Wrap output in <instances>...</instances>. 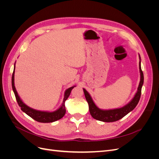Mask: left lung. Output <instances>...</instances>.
<instances>
[{
    "instance_id": "1",
    "label": "left lung",
    "mask_w": 159,
    "mask_h": 159,
    "mask_svg": "<svg viewBox=\"0 0 159 159\" xmlns=\"http://www.w3.org/2000/svg\"><path fill=\"white\" fill-rule=\"evenodd\" d=\"M139 71H140V82H139L137 92L134 94L133 99L130 101L127 104L124 105L123 107L121 108H116L112 109H99L94 103L92 98L91 97V95L88 92V91L83 88L85 99L87 100L89 105V113L93 118L103 122H114L121 119L135 108L141 98V89L144 82V75L141 70V56L139 54Z\"/></svg>"
}]
</instances>
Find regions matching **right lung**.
I'll return each instance as SVG.
<instances>
[{
  "label": "right lung",
  "instance_id": "1",
  "mask_svg": "<svg viewBox=\"0 0 159 159\" xmlns=\"http://www.w3.org/2000/svg\"><path fill=\"white\" fill-rule=\"evenodd\" d=\"M15 64L14 63V71L12 76V88L14 91V93L15 95V97L19 107H20L21 110L23 112H25L27 114L28 116L32 117L33 119L36 120V121L40 122V123H52L57 121L60 119H61L64 116L66 113V107H65V102L68 98L70 95L71 91L72 90L76 85H74L72 87L67 89L64 92V96L63 99V102H62L61 105L60 107L56 109L54 111H40L31 108L30 107L28 106L25 103L22 102V100L20 99V96L18 95L17 91L16 89L15 85H14V72H15Z\"/></svg>",
  "mask_w": 159,
  "mask_h": 159
}]
</instances>
